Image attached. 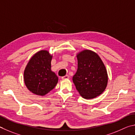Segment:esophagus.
<instances>
[{
  "mask_svg": "<svg viewBox=\"0 0 135 135\" xmlns=\"http://www.w3.org/2000/svg\"><path fill=\"white\" fill-rule=\"evenodd\" d=\"M69 75H65V76H63V77H61V79H63V80H65V79H69Z\"/></svg>",
  "mask_w": 135,
  "mask_h": 135,
  "instance_id": "obj_1",
  "label": "esophagus"
}]
</instances>
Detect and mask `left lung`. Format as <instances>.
Returning <instances> with one entry per match:
<instances>
[{"label":"left lung","instance_id":"8db88e82","mask_svg":"<svg viewBox=\"0 0 135 135\" xmlns=\"http://www.w3.org/2000/svg\"><path fill=\"white\" fill-rule=\"evenodd\" d=\"M78 69L72 78L80 95L85 99L95 98L107 85V70L97 54L89 50L77 54Z\"/></svg>","mask_w":135,"mask_h":135}]
</instances>
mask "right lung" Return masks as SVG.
Here are the masks:
<instances>
[{
  "mask_svg": "<svg viewBox=\"0 0 135 135\" xmlns=\"http://www.w3.org/2000/svg\"><path fill=\"white\" fill-rule=\"evenodd\" d=\"M52 56L41 50L33 56L26 66L23 77L26 86L33 94L43 96L51 91L58 82V77L51 70Z\"/></svg>",
  "mask_w": 135,
  "mask_h": 135,
  "instance_id": "add662e5",
  "label": "right lung"
}]
</instances>
